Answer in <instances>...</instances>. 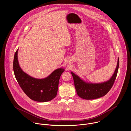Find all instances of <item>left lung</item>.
Masks as SVG:
<instances>
[{"instance_id":"left-lung-1","label":"left lung","mask_w":131,"mask_h":131,"mask_svg":"<svg viewBox=\"0 0 131 131\" xmlns=\"http://www.w3.org/2000/svg\"><path fill=\"white\" fill-rule=\"evenodd\" d=\"M118 66L119 58H118L116 69L112 77L108 81L100 83L86 82L78 75L71 72L78 95L84 100H94L104 96L113 86L116 78Z\"/></svg>"}]
</instances>
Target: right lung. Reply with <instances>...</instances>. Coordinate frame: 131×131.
Returning a JSON list of instances; mask_svg holds the SVG:
<instances>
[{"label": "right lung", "mask_w": 131, "mask_h": 131, "mask_svg": "<svg viewBox=\"0 0 131 131\" xmlns=\"http://www.w3.org/2000/svg\"><path fill=\"white\" fill-rule=\"evenodd\" d=\"M18 49L15 52L13 68L15 78L26 94L31 100L38 102H47L54 99L57 94L59 81L63 68L54 70L43 79H37L24 72L19 65L17 59Z\"/></svg>", "instance_id": "right-lung-1"}]
</instances>
